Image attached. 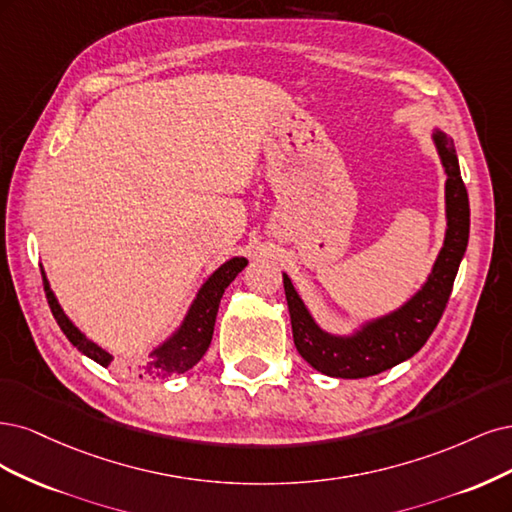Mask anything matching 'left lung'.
I'll use <instances>...</instances> for the list:
<instances>
[{
	"mask_svg": "<svg viewBox=\"0 0 512 512\" xmlns=\"http://www.w3.org/2000/svg\"><path fill=\"white\" fill-rule=\"evenodd\" d=\"M432 142L444 170V229L442 249L432 272L417 293L387 315L359 323L349 334L323 329L283 272L293 342L298 353L321 374L336 378H366L410 359L432 336L447 308L453 280L464 259L470 234V204L461 180L455 144L447 131L432 129Z\"/></svg>",
	"mask_w": 512,
	"mask_h": 512,
	"instance_id": "8db88e82",
	"label": "left lung"
}]
</instances>
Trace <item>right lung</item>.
<instances>
[{"label":"right lung","instance_id":"add662e5","mask_svg":"<svg viewBox=\"0 0 512 512\" xmlns=\"http://www.w3.org/2000/svg\"><path fill=\"white\" fill-rule=\"evenodd\" d=\"M246 263H249L246 257H232L204 280V285L195 293L185 319L180 321V325L174 329L172 336L159 342L155 349L146 355V359H142L136 366L140 378H168V376L183 374L191 370L197 361L204 357L212 340L214 321H217V312H219L223 293L229 287V283H232V280L246 268ZM42 280H44L48 306H51L53 317L57 319L61 332L68 336V340L82 355H87L89 359L95 361V364H100L104 368L110 366L114 357L106 349H102L100 344L82 334L74 325V321L65 315L57 295L51 289V283H48L44 268H42Z\"/></svg>","mask_w":512,"mask_h":512}]
</instances>
